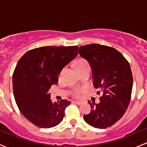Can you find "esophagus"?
<instances>
[{
    "mask_svg": "<svg viewBox=\"0 0 147 147\" xmlns=\"http://www.w3.org/2000/svg\"><path fill=\"white\" fill-rule=\"evenodd\" d=\"M73 102L74 103L77 104V105H80L82 104V102H81V101H74Z\"/></svg>",
    "mask_w": 147,
    "mask_h": 147,
    "instance_id": "34e87169",
    "label": "esophagus"
}]
</instances>
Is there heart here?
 <instances>
[{"label": "heart", "mask_w": 147, "mask_h": 147, "mask_svg": "<svg viewBox=\"0 0 147 147\" xmlns=\"http://www.w3.org/2000/svg\"><path fill=\"white\" fill-rule=\"evenodd\" d=\"M87 67H89L88 63H87V62L86 61V60H82V59L79 60L78 61V63H77V67H78V69H83V68ZM60 75H61V74H60ZM82 92H83L82 89L77 88V89H75V90L72 91V95L74 97H75V98H78V97H80L81 95H82Z\"/></svg>", "instance_id": "1"}]
</instances>
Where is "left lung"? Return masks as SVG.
<instances>
[{
  "mask_svg": "<svg viewBox=\"0 0 147 147\" xmlns=\"http://www.w3.org/2000/svg\"><path fill=\"white\" fill-rule=\"evenodd\" d=\"M78 52L90 63L93 85L101 89L102 94L99 104L88 101L91 112L83 118L92 127L107 128L121 119L131 100L133 77L129 63L121 53L109 46L90 44L80 46Z\"/></svg>",
  "mask_w": 147,
  "mask_h": 147,
  "instance_id": "left-lung-1",
  "label": "left lung"
}]
</instances>
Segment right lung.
Segmentation results:
<instances>
[{
  "label": "right lung",
  "instance_id": "right-lung-1",
  "mask_svg": "<svg viewBox=\"0 0 147 147\" xmlns=\"http://www.w3.org/2000/svg\"><path fill=\"white\" fill-rule=\"evenodd\" d=\"M78 46H46L25 53L13 74L15 100L23 116L41 128L55 127L63 121L70 102L53 103L48 90L58 82L62 69L78 55Z\"/></svg>",
  "mask_w": 147,
  "mask_h": 147
}]
</instances>
